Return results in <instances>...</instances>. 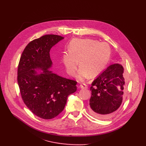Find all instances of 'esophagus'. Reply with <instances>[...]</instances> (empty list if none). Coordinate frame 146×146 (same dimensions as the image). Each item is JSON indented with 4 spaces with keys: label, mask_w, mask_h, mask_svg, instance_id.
Here are the masks:
<instances>
[{
    "label": "esophagus",
    "mask_w": 146,
    "mask_h": 146,
    "mask_svg": "<svg viewBox=\"0 0 146 146\" xmlns=\"http://www.w3.org/2000/svg\"><path fill=\"white\" fill-rule=\"evenodd\" d=\"M80 88L82 89H88V85L86 83H82L80 85Z\"/></svg>",
    "instance_id": "1"
}]
</instances>
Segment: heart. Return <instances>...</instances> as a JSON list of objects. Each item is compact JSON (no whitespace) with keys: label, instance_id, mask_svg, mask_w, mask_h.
Listing matches in <instances>:
<instances>
[{"label":"heart","instance_id":"b5f03b06","mask_svg":"<svg viewBox=\"0 0 146 146\" xmlns=\"http://www.w3.org/2000/svg\"><path fill=\"white\" fill-rule=\"evenodd\" d=\"M68 51L63 54V61L67 73L74 76L79 64L78 79L82 81L89 74L95 76L100 73L108 63L111 49L104 42L85 38L73 40L69 45Z\"/></svg>","mask_w":146,"mask_h":146}]
</instances>
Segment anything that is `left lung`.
Segmentation results:
<instances>
[{"label":"left lung","instance_id":"left-lung-1","mask_svg":"<svg viewBox=\"0 0 146 146\" xmlns=\"http://www.w3.org/2000/svg\"><path fill=\"white\" fill-rule=\"evenodd\" d=\"M126 89L124 68L119 64L108 67L92 83L90 112L99 119H108L121 105Z\"/></svg>","mask_w":146,"mask_h":146}]
</instances>
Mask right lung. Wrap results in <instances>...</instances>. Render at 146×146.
I'll use <instances>...</instances> for the list:
<instances>
[{"instance_id":"obj_1","label":"right lung","mask_w":146,"mask_h":146,"mask_svg":"<svg viewBox=\"0 0 146 146\" xmlns=\"http://www.w3.org/2000/svg\"><path fill=\"white\" fill-rule=\"evenodd\" d=\"M64 37L45 35L31 41L22 52L18 68V83L22 99L37 117L50 119L62 112L68 95L77 90V82L49 71L50 51ZM35 69L43 72L37 74Z\"/></svg>"}]
</instances>
